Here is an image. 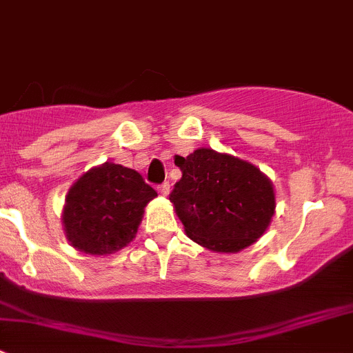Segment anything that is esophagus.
Returning <instances> with one entry per match:
<instances>
[{
  "instance_id": "1",
  "label": "esophagus",
  "mask_w": 353,
  "mask_h": 353,
  "mask_svg": "<svg viewBox=\"0 0 353 353\" xmlns=\"http://www.w3.org/2000/svg\"><path fill=\"white\" fill-rule=\"evenodd\" d=\"M157 190H159L160 196H167V194H169V191H170V184L169 183H163V184H160V186L157 188Z\"/></svg>"
}]
</instances>
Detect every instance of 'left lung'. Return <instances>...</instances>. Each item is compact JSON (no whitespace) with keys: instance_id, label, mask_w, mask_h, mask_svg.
Segmentation results:
<instances>
[{"instance_id":"left-lung-1","label":"left lung","mask_w":353,"mask_h":353,"mask_svg":"<svg viewBox=\"0 0 353 353\" xmlns=\"http://www.w3.org/2000/svg\"><path fill=\"white\" fill-rule=\"evenodd\" d=\"M183 177L170 203L191 241L213 252L254 244L275 215L273 183L248 160L212 148L174 157Z\"/></svg>"}]
</instances>
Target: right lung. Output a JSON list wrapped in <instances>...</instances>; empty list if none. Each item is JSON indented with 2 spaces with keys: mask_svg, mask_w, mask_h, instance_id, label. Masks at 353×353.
<instances>
[{
  "mask_svg": "<svg viewBox=\"0 0 353 353\" xmlns=\"http://www.w3.org/2000/svg\"><path fill=\"white\" fill-rule=\"evenodd\" d=\"M155 196L137 170L114 162L92 167L65 198L61 222L68 243L90 256L126 248L137 237L145 206Z\"/></svg>",
  "mask_w": 353,
  "mask_h": 353,
  "instance_id": "obj_1",
  "label": "right lung"
}]
</instances>
